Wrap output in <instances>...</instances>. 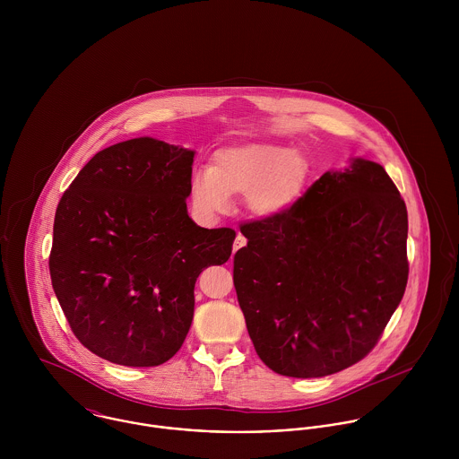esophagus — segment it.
<instances>
[{
    "label": "esophagus",
    "instance_id": "34e87169",
    "mask_svg": "<svg viewBox=\"0 0 459 459\" xmlns=\"http://www.w3.org/2000/svg\"><path fill=\"white\" fill-rule=\"evenodd\" d=\"M246 244H247V240H246V237L242 235V233H238L237 235V238H235V244H233V255L238 251V249H242V247H246Z\"/></svg>",
    "mask_w": 459,
    "mask_h": 459
}]
</instances>
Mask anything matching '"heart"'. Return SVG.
Returning a JSON list of instances; mask_svg holds the SVG:
<instances>
[{
  "label": "heart",
  "instance_id": "1",
  "mask_svg": "<svg viewBox=\"0 0 459 459\" xmlns=\"http://www.w3.org/2000/svg\"><path fill=\"white\" fill-rule=\"evenodd\" d=\"M313 178V162L300 152L277 143H246L215 152L210 168L191 177L189 197L204 217L230 208V195H246L258 217H275L304 196Z\"/></svg>",
  "mask_w": 459,
  "mask_h": 459
}]
</instances>
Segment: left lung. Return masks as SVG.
Returning <instances> with one entry per match:
<instances>
[{
    "label": "left lung",
    "instance_id": "1",
    "mask_svg": "<svg viewBox=\"0 0 459 459\" xmlns=\"http://www.w3.org/2000/svg\"><path fill=\"white\" fill-rule=\"evenodd\" d=\"M240 231L233 282L264 366L320 378L377 346L408 281L406 204L380 164L328 171L290 210Z\"/></svg>",
    "mask_w": 459,
    "mask_h": 459
}]
</instances>
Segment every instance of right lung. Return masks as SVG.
I'll return each instance as SVG.
<instances>
[{
  "label": "right lung",
  "mask_w": 459,
  "mask_h": 459,
  "mask_svg": "<svg viewBox=\"0 0 459 459\" xmlns=\"http://www.w3.org/2000/svg\"><path fill=\"white\" fill-rule=\"evenodd\" d=\"M195 152L135 137L95 153L58 203L49 272L91 353L131 368L169 360L195 315L197 275L228 262L235 230L187 213Z\"/></svg>",
  "instance_id": "right-lung-1"
}]
</instances>
